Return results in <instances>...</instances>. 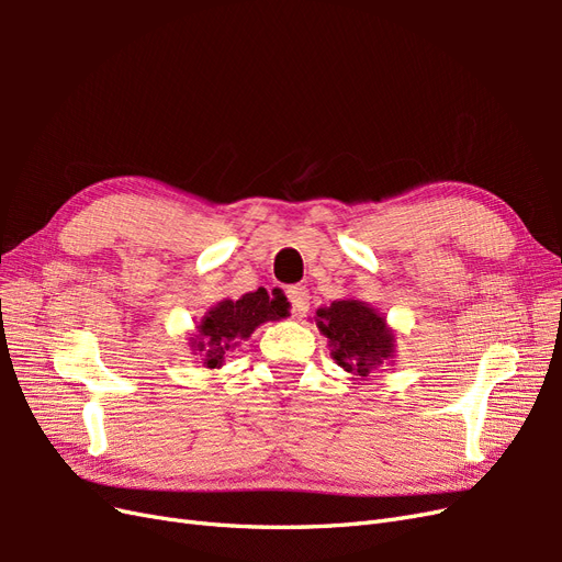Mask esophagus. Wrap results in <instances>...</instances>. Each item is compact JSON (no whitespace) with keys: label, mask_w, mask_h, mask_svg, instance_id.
Returning <instances> with one entry per match:
<instances>
[{"label":"esophagus","mask_w":562,"mask_h":562,"mask_svg":"<svg viewBox=\"0 0 562 562\" xmlns=\"http://www.w3.org/2000/svg\"><path fill=\"white\" fill-rule=\"evenodd\" d=\"M288 302H291L293 316H307L310 312V291L304 285H291L288 288Z\"/></svg>","instance_id":"34e87169"}]
</instances>
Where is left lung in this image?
I'll return each mask as SVG.
<instances>
[{"label":"left lung","mask_w":562,"mask_h":562,"mask_svg":"<svg viewBox=\"0 0 562 562\" xmlns=\"http://www.w3.org/2000/svg\"><path fill=\"white\" fill-rule=\"evenodd\" d=\"M318 328L330 339L333 359L349 372L368 378L394 353V335L384 318L359 300H339L318 310Z\"/></svg>","instance_id":"8db88e82"}]
</instances>
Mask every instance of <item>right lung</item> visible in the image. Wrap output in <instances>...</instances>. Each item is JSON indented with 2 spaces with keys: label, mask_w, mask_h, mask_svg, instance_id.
<instances>
[{
  "label": "right lung",
  "mask_w": 562,
  "mask_h": 562,
  "mask_svg": "<svg viewBox=\"0 0 562 562\" xmlns=\"http://www.w3.org/2000/svg\"><path fill=\"white\" fill-rule=\"evenodd\" d=\"M288 314L285 297H269L265 288L246 293L241 300H225L213 307L199 323V335L192 339V347L203 356L209 368L223 366L225 353L239 345V339L265 321H279Z\"/></svg>",
  "instance_id": "1"
}]
</instances>
